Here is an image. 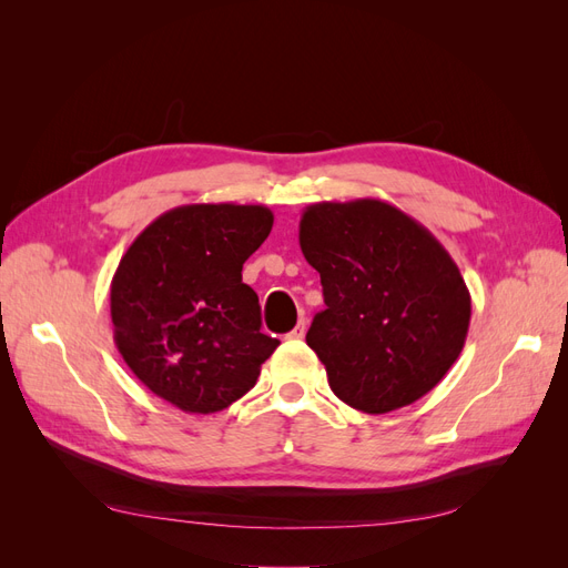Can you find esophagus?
<instances>
[{"instance_id": "obj_1", "label": "esophagus", "mask_w": 568, "mask_h": 568, "mask_svg": "<svg viewBox=\"0 0 568 568\" xmlns=\"http://www.w3.org/2000/svg\"><path fill=\"white\" fill-rule=\"evenodd\" d=\"M305 336V317L298 320V324L286 334V338H303Z\"/></svg>"}]
</instances>
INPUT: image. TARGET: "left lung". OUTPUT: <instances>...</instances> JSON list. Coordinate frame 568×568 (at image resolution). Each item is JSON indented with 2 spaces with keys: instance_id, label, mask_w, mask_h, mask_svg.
<instances>
[{
  "instance_id": "left-lung-1",
  "label": "left lung",
  "mask_w": 568,
  "mask_h": 568,
  "mask_svg": "<svg viewBox=\"0 0 568 568\" xmlns=\"http://www.w3.org/2000/svg\"><path fill=\"white\" fill-rule=\"evenodd\" d=\"M298 242L326 305L305 341L336 398L386 415L448 374L467 341L471 296L432 232L379 199L324 201L303 211Z\"/></svg>"
}]
</instances>
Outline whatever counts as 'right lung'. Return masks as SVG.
Masks as SVG:
<instances>
[{"instance_id": "right-lung-1", "label": "right lung", "mask_w": 568, "mask_h": 568, "mask_svg": "<svg viewBox=\"0 0 568 568\" xmlns=\"http://www.w3.org/2000/svg\"><path fill=\"white\" fill-rule=\"evenodd\" d=\"M274 215L265 205L189 203L163 213L120 257L111 282L113 341L153 395L213 415L248 393L280 346L242 282Z\"/></svg>"}]
</instances>
